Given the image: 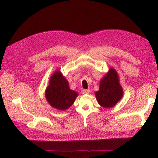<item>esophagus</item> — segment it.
Here are the masks:
<instances>
[{
    "instance_id": "34e87169",
    "label": "esophagus",
    "mask_w": 158,
    "mask_h": 158,
    "mask_svg": "<svg viewBox=\"0 0 158 158\" xmlns=\"http://www.w3.org/2000/svg\"><path fill=\"white\" fill-rule=\"evenodd\" d=\"M89 92H90V89H83L82 90V93L83 94H89Z\"/></svg>"
}]
</instances>
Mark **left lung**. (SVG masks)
I'll use <instances>...</instances> for the list:
<instances>
[{
    "label": "left lung",
    "instance_id": "left-lung-1",
    "mask_svg": "<svg viewBox=\"0 0 158 158\" xmlns=\"http://www.w3.org/2000/svg\"><path fill=\"white\" fill-rule=\"evenodd\" d=\"M123 95V89L118 82L117 72L110 69L109 73L101 80L99 89L95 92V96L100 106L109 108L115 106Z\"/></svg>",
    "mask_w": 158,
    "mask_h": 158
}]
</instances>
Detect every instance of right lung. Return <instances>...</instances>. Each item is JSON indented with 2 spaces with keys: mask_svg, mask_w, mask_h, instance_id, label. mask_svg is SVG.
Wrapping results in <instances>:
<instances>
[{
  "mask_svg": "<svg viewBox=\"0 0 158 158\" xmlns=\"http://www.w3.org/2000/svg\"><path fill=\"white\" fill-rule=\"evenodd\" d=\"M77 95V93L70 89L68 81L59 71L51 76L45 96L52 107L61 111L68 109L73 104Z\"/></svg>",
  "mask_w": 158,
  "mask_h": 158,
  "instance_id": "add662e5",
  "label": "right lung"
}]
</instances>
